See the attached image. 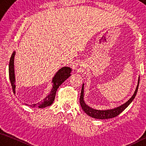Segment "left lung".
Returning a JSON list of instances; mask_svg holds the SVG:
<instances>
[{
  "mask_svg": "<svg viewBox=\"0 0 146 146\" xmlns=\"http://www.w3.org/2000/svg\"><path fill=\"white\" fill-rule=\"evenodd\" d=\"M139 81H140V77H139V80H138V84L135 90L133 95L130 98L128 101L126 102L124 104H122V105L119 106L116 108H114L113 109H108V110H97L92 108V107H90L85 103V101H84V83L83 84L82 88H81V92L80 96V105L82 108L83 110L85 112V113L94 119H108L115 117L117 115L123 111L125 109H126L127 106L129 105V104L131 103L133 100L135 99V96L138 91V88H139Z\"/></svg>",
  "mask_w": 146,
  "mask_h": 146,
  "instance_id": "left-lung-1",
  "label": "left lung"
}]
</instances>
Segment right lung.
Instances as JSON below:
<instances>
[{
  "label": "right lung",
  "instance_id": "right-lung-1",
  "mask_svg": "<svg viewBox=\"0 0 146 146\" xmlns=\"http://www.w3.org/2000/svg\"><path fill=\"white\" fill-rule=\"evenodd\" d=\"M16 52L14 51L13 52L11 57L10 58L9 64V76L10 82H11L12 89L13 91V93L15 94V88H16V85H15V69H14V58ZM72 72V68L68 66H63L60 70H58L56 74L54 76L52 83V88L51 89L50 93L43 99V101H41L40 103L28 104L27 106H30L31 107H38L39 108H43L45 107L49 106L53 103L54 101L56 91L61 84L65 81L66 79H68L71 76L70 73Z\"/></svg>",
  "mask_w": 146,
  "mask_h": 146
}]
</instances>
